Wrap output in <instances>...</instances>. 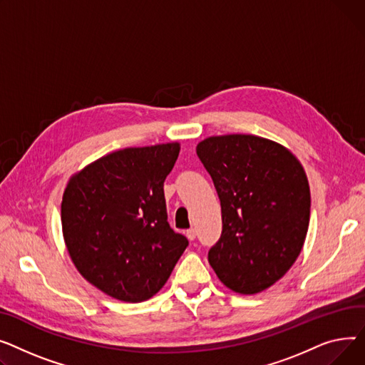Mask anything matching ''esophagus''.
<instances>
[{
  "mask_svg": "<svg viewBox=\"0 0 365 365\" xmlns=\"http://www.w3.org/2000/svg\"><path fill=\"white\" fill-rule=\"evenodd\" d=\"M185 235H187L188 240H195V239H196V230H195V228L187 230V231H185Z\"/></svg>",
  "mask_w": 365,
  "mask_h": 365,
  "instance_id": "obj_1",
  "label": "esophagus"
}]
</instances>
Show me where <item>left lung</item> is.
<instances>
[{"label": "left lung", "instance_id": "1", "mask_svg": "<svg viewBox=\"0 0 365 365\" xmlns=\"http://www.w3.org/2000/svg\"><path fill=\"white\" fill-rule=\"evenodd\" d=\"M196 152L222 213V234L209 250V264L232 292H264L304 247L311 210L305 169L284 145L250 134L207 137Z\"/></svg>", "mask_w": 365, "mask_h": 365}]
</instances>
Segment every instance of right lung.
Here are the masks:
<instances>
[{
    "instance_id": "right-lung-1",
    "label": "right lung",
    "mask_w": 365,
    "mask_h": 365,
    "mask_svg": "<svg viewBox=\"0 0 365 365\" xmlns=\"http://www.w3.org/2000/svg\"><path fill=\"white\" fill-rule=\"evenodd\" d=\"M180 143L128 147L73 174L63 192L64 245L81 275L122 302H143L168 282L188 246L168 224L163 182Z\"/></svg>"
}]
</instances>
